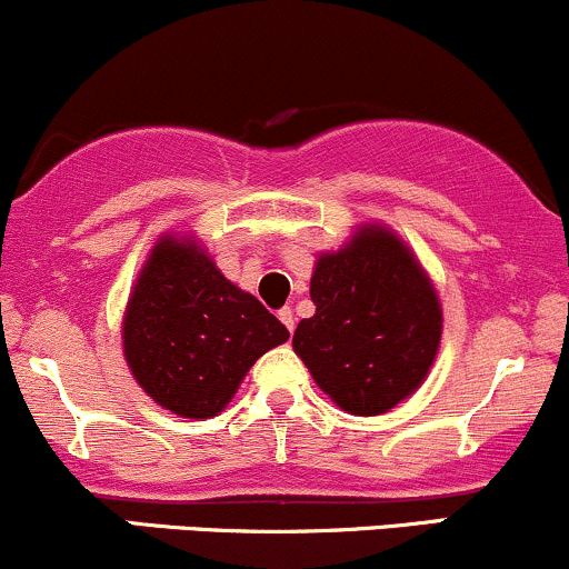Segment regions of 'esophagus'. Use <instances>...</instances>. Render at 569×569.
I'll list each match as a JSON object with an SVG mask.
<instances>
[{
	"label": "esophagus",
	"instance_id": "34e87169",
	"mask_svg": "<svg viewBox=\"0 0 569 569\" xmlns=\"http://www.w3.org/2000/svg\"><path fill=\"white\" fill-rule=\"evenodd\" d=\"M278 318H280V323L286 326V329L293 331V310H291V307H283V310H278Z\"/></svg>",
	"mask_w": 569,
	"mask_h": 569
}]
</instances>
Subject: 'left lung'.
Here are the masks:
<instances>
[{
	"label": "left lung",
	"mask_w": 569,
	"mask_h": 569,
	"mask_svg": "<svg viewBox=\"0 0 569 569\" xmlns=\"http://www.w3.org/2000/svg\"><path fill=\"white\" fill-rule=\"evenodd\" d=\"M316 316L299 321L293 352L339 409L385 415L415 393L441 342V305L415 253L388 227H361L318 257Z\"/></svg>",
	"instance_id": "1"
}]
</instances>
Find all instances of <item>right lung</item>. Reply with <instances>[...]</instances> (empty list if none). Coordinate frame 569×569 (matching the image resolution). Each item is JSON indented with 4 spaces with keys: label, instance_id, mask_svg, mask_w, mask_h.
I'll return each mask as SVG.
<instances>
[{
    "label": "right lung",
    "instance_id": "obj_1",
    "mask_svg": "<svg viewBox=\"0 0 569 569\" xmlns=\"http://www.w3.org/2000/svg\"><path fill=\"white\" fill-rule=\"evenodd\" d=\"M289 329L240 291L189 238L158 240L130 291L122 348L136 382L162 409L206 420Z\"/></svg>",
    "mask_w": 569,
    "mask_h": 569
}]
</instances>
